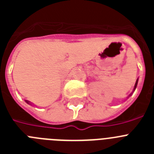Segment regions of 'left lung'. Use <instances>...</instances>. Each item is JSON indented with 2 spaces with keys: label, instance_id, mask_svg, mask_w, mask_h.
<instances>
[{
  "label": "left lung",
  "instance_id": "left-lung-1",
  "mask_svg": "<svg viewBox=\"0 0 154 154\" xmlns=\"http://www.w3.org/2000/svg\"><path fill=\"white\" fill-rule=\"evenodd\" d=\"M137 83H138V79H137V81H136V83H135V85H134V88H133V92H132V93H131V94H130V96H128V97H130V96H131L132 94H133V92H134V91H135L136 88H137Z\"/></svg>",
  "mask_w": 154,
  "mask_h": 154
}]
</instances>
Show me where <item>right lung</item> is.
I'll list each match as a JSON object with an SVG mask.
<instances>
[{
	"label": "right lung",
	"instance_id": "obj_1",
	"mask_svg": "<svg viewBox=\"0 0 154 154\" xmlns=\"http://www.w3.org/2000/svg\"><path fill=\"white\" fill-rule=\"evenodd\" d=\"M25 102H26V103H28V104L31 105V102H30V101H28V100H25Z\"/></svg>",
	"mask_w": 154,
	"mask_h": 154
}]
</instances>
